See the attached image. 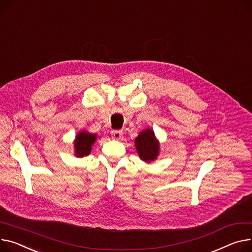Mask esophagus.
I'll use <instances>...</instances> for the list:
<instances>
[{
  "mask_svg": "<svg viewBox=\"0 0 252 252\" xmlns=\"http://www.w3.org/2000/svg\"><path fill=\"white\" fill-rule=\"evenodd\" d=\"M111 137L113 140H121L123 138V130L114 129L111 131Z\"/></svg>",
  "mask_w": 252,
  "mask_h": 252,
  "instance_id": "obj_1",
  "label": "esophagus"
}]
</instances>
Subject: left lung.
<instances>
[{
    "label": "left lung",
    "instance_id": "obj_1",
    "mask_svg": "<svg viewBox=\"0 0 252 252\" xmlns=\"http://www.w3.org/2000/svg\"><path fill=\"white\" fill-rule=\"evenodd\" d=\"M135 147L139 157L146 163L154 162L160 154V143L151 127L143 129L135 139Z\"/></svg>",
    "mask_w": 252,
    "mask_h": 252
}]
</instances>
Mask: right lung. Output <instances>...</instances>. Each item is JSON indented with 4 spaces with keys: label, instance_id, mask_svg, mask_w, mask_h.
Masks as SVG:
<instances>
[{
    "label": "right lung",
    "instance_id": "1",
    "mask_svg": "<svg viewBox=\"0 0 252 252\" xmlns=\"http://www.w3.org/2000/svg\"><path fill=\"white\" fill-rule=\"evenodd\" d=\"M96 133L89 132L87 130H80L74 141V151L75 156L78 158L88 156L91 153L92 146L96 142Z\"/></svg>",
    "mask_w": 252,
    "mask_h": 252
}]
</instances>
